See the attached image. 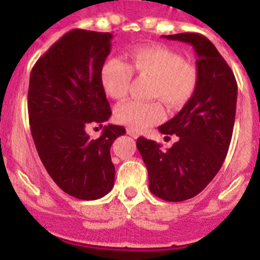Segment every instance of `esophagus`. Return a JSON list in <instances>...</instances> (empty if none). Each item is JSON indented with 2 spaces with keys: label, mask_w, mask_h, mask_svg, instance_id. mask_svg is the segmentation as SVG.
I'll return each mask as SVG.
<instances>
[{
  "label": "esophagus",
  "mask_w": 260,
  "mask_h": 260,
  "mask_svg": "<svg viewBox=\"0 0 260 260\" xmlns=\"http://www.w3.org/2000/svg\"><path fill=\"white\" fill-rule=\"evenodd\" d=\"M127 134L133 138H138V133L135 132L134 128H127Z\"/></svg>",
  "instance_id": "34e87169"
}]
</instances>
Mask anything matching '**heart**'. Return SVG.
I'll return each instance as SVG.
<instances>
[{
    "label": "heart",
    "instance_id": "1",
    "mask_svg": "<svg viewBox=\"0 0 260 260\" xmlns=\"http://www.w3.org/2000/svg\"><path fill=\"white\" fill-rule=\"evenodd\" d=\"M126 63L119 57L108 58L100 69V80L109 98L123 99L132 82L133 71L153 78L151 96L161 99L171 108H182L194 95L198 86V70L183 62L178 53L165 47H138ZM116 121L130 128L141 130L164 118V108L158 100H128L114 112Z\"/></svg>",
    "mask_w": 260,
    "mask_h": 260
}]
</instances>
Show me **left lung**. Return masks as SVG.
<instances>
[{
	"label": "left lung",
	"mask_w": 260,
	"mask_h": 260,
	"mask_svg": "<svg viewBox=\"0 0 260 260\" xmlns=\"http://www.w3.org/2000/svg\"><path fill=\"white\" fill-rule=\"evenodd\" d=\"M164 38L194 48L198 86L185 107L158 126L161 134L178 137L171 148L162 150L161 144L143 137L137 139V147L148 171L151 192L164 201L182 202L203 191L226 157L237 82L219 50L203 35L185 32Z\"/></svg>",
	"instance_id": "left-lung-1"
}]
</instances>
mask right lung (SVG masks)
<instances>
[{
  "label": "right lung",
  "mask_w": 260,
  "mask_h": 260,
  "mask_svg": "<svg viewBox=\"0 0 260 260\" xmlns=\"http://www.w3.org/2000/svg\"><path fill=\"white\" fill-rule=\"evenodd\" d=\"M112 38L109 32L73 29L38 59L29 75L28 117L39 157L59 189L83 201L112 190L110 147L126 133L107 125L92 139L86 132L89 123L102 127L112 114L100 80Z\"/></svg>",
  "instance_id": "obj_1"
}]
</instances>
